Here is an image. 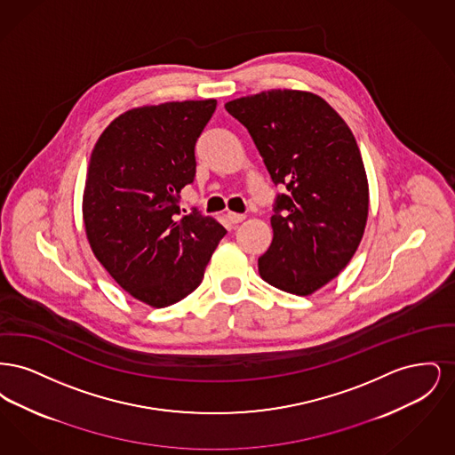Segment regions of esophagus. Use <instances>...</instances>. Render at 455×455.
I'll return each mask as SVG.
<instances>
[{
    "instance_id": "esophagus-1",
    "label": "esophagus",
    "mask_w": 455,
    "mask_h": 455,
    "mask_svg": "<svg viewBox=\"0 0 455 455\" xmlns=\"http://www.w3.org/2000/svg\"><path fill=\"white\" fill-rule=\"evenodd\" d=\"M227 218H228V221H230L232 225H237V223H240V221H243V220H245V215H240V213L228 212V213H227Z\"/></svg>"
}]
</instances>
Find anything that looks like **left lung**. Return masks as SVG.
<instances>
[{"label":"left lung","instance_id":"8db88e82","mask_svg":"<svg viewBox=\"0 0 455 455\" xmlns=\"http://www.w3.org/2000/svg\"><path fill=\"white\" fill-rule=\"evenodd\" d=\"M252 136L273 182L286 186L271 217L260 278L307 297L356 252L368 218V180L343 117L302 90H267L225 104Z\"/></svg>","mask_w":455,"mask_h":455}]
</instances>
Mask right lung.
Returning <instances> with one entry per match:
<instances>
[{"mask_svg":"<svg viewBox=\"0 0 455 455\" xmlns=\"http://www.w3.org/2000/svg\"><path fill=\"white\" fill-rule=\"evenodd\" d=\"M217 100L131 108L93 147L84 191L88 243L131 297L156 308L186 299L227 230L199 212L180 217L195 147Z\"/></svg>","mask_w":455,"mask_h":455,"instance_id":"add662e5","label":"right lung"}]
</instances>
